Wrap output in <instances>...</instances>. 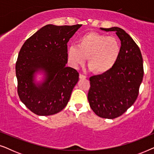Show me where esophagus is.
<instances>
[{
  "label": "esophagus",
  "mask_w": 154,
  "mask_h": 154,
  "mask_svg": "<svg viewBox=\"0 0 154 154\" xmlns=\"http://www.w3.org/2000/svg\"><path fill=\"white\" fill-rule=\"evenodd\" d=\"M79 78H80V79H86V76H85V75H83V74H80L79 75Z\"/></svg>",
  "instance_id": "obj_1"
}]
</instances>
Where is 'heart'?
<instances>
[{
    "mask_svg": "<svg viewBox=\"0 0 154 154\" xmlns=\"http://www.w3.org/2000/svg\"><path fill=\"white\" fill-rule=\"evenodd\" d=\"M121 53V45L116 38L97 32H88L78 39L77 47L67 49L71 66L77 68L88 58V66L94 73L104 74L114 66Z\"/></svg>",
    "mask_w": 154,
    "mask_h": 154,
    "instance_id": "b5f03b06",
    "label": "heart"
}]
</instances>
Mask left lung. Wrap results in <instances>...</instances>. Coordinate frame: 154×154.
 Segmentation results:
<instances>
[{
	"mask_svg": "<svg viewBox=\"0 0 154 154\" xmlns=\"http://www.w3.org/2000/svg\"><path fill=\"white\" fill-rule=\"evenodd\" d=\"M101 29L115 31L121 41V53L109 72L90 78L88 100L96 115L113 119L123 114L137 98L144 76L143 59L140 48L123 29Z\"/></svg>",
	"mask_w": 154,
	"mask_h": 154,
	"instance_id": "obj_1",
	"label": "left lung"
}]
</instances>
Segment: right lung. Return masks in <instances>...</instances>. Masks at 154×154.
Returning <instances> with one entry per match:
<instances>
[{
    "label": "right lung",
    "mask_w": 154,
    "mask_h": 154,
    "mask_svg": "<svg viewBox=\"0 0 154 154\" xmlns=\"http://www.w3.org/2000/svg\"><path fill=\"white\" fill-rule=\"evenodd\" d=\"M81 26L48 24L29 38L21 48L15 66L17 93L35 114H55L68 104L79 73L66 66L67 43ZM38 70L45 71L46 78L36 86L33 74Z\"/></svg>",
    "instance_id": "1"
}]
</instances>
